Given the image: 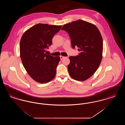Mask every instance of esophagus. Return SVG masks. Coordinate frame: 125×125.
<instances>
[{
    "label": "esophagus",
    "instance_id": "34e87169",
    "mask_svg": "<svg viewBox=\"0 0 125 125\" xmlns=\"http://www.w3.org/2000/svg\"><path fill=\"white\" fill-rule=\"evenodd\" d=\"M64 58H65V57H63V56H60V60H63Z\"/></svg>",
    "mask_w": 125,
    "mask_h": 125
}]
</instances>
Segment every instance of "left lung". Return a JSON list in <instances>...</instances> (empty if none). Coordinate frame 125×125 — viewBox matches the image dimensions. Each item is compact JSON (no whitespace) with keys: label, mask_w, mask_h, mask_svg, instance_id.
<instances>
[{"label":"left lung","mask_w":125,"mask_h":125,"mask_svg":"<svg viewBox=\"0 0 125 125\" xmlns=\"http://www.w3.org/2000/svg\"><path fill=\"white\" fill-rule=\"evenodd\" d=\"M61 30L69 34L73 48L77 46L80 52L77 56L69 58L70 76L80 81L87 80L98 69L102 59L103 42L99 30L95 25L81 20L65 24Z\"/></svg>","instance_id":"left-lung-1"}]
</instances>
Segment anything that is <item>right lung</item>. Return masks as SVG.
Segmentation results:
<instances>
[{
	"label": "right lung",
	"instance_id": "obj_1",
	"mask_svg": "<svg viewBox=\"0 0 125 125\" xmlns=\"http://www.w3.org/2000/svg\"><path fill=\"white\" fill-rule=\"evenodd\" d=\"M62 26L37 24L27 30L20 43V56L26 71L39 83H47L53 79L60 61L59 56L45 53L52 44L54 35Z\"/></svg>",
	"mask_w": 125,
	"mask_h": 125
}]
</instances>
